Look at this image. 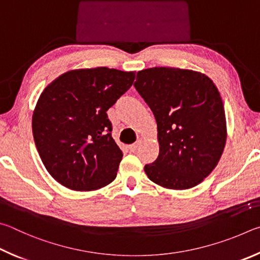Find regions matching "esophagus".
I'll list each match as a JSON object with an SVG mask.
<instances>
[{
    "mask_svg": "<svg viewBox=\"0 0 260 260\" xmlns=\"http://www.w3.org/2000/svg\"><path fill=\"white\" fill-rule=\"evenodd\" d=\"M140 145H142V140H138L137 143H135L133 145H129V146H127V148H129L130 152H136L139 148Z\"/></svg>",
    "mask_w": 260,
    "mask_h": 260,
    "instance_id": "34e87169",
    "label": "esophagus"
}]
</instances>
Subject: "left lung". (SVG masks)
Returning <instances> with one entry per match:
<instances>
[{"label":"left lung","mask_w":260,"mask_h":260,"mask_svg":"<svg viewBox=\"0 0 260 260\" xmlns=\"http://www.w3.org/2000/svg\"><path fill=\"white\" fill-rule=\"evenodd\" d=\"M135 88L157 123L160 152L145 172L168 189L202 183L224 152L227 130L219 91L206 74L175 67L139 71Z\"/></svg>","instance_id":"8db88e82"}]
</instances>
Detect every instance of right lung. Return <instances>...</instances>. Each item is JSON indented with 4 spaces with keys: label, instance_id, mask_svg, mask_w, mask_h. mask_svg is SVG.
Wrapping results in <instances>:
<instances>
[{
    "label": "right lung",
    "instance_id": "add662e5",
    "mask_svg": "<svg viewBox=\"0 0 260 260\" xmlns=\"http://www.w3.org/2000/svg\"><path fill=\"white\" fill-rule=\"evenodd\" d=\"M135 72L81 68L66 72L41 93L31 117L45 169L73 190H95L116 178L122 151L107 111L130 89Z\"/></svg>",
    "mask_w": 260,
    "mask_h": 260
}]
</instances>
